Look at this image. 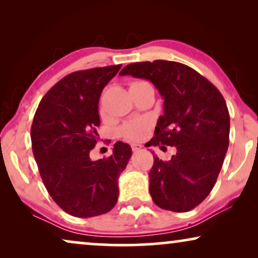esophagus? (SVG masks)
Listing matches in <instances>:
<instances>
[{"label":"esophagus","instance_id":"34e87169","mask_svg":"<svg viewBox=\"0 0 258 258\" xmlns=\"http://www.w3.org/2000/svg\"><path fill=\"white\" fill-rule=\"evenodd\" d=\"M143 148V146L142 144H139V143H133L132 144V149H133V151H139V150H141Z\"/></svg>","mask_w":258,"mask_h":258}]
</instances>
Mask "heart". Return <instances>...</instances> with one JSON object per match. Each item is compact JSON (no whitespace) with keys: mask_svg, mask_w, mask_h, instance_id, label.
Segmentation results:
<instances>
[{"mask_svg":"<svg viewBox=\"0 0 258 258\" xmlns=\"http://www.w3.org/2000/svg\"><path fill=\"white\" fill-rule=\"evenodd\" d=\"M147 130H148V123L146 121H143V119H137V121H132L126 123V124L122 128V133L126 139L136 141V140L142 139Z\"/></svg>","mask_w":258,"mask_h":258,"instance_id":"obj_1","label":"heart"}]
</instances>
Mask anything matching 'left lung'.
<instances>
[{"instance_id": "8db88e82", "label": "left lung", "mask_w": 258, "mask_h": 258, "mask_svg": "<svg viewBox=\"0 0 258 258\" xmlns=\"http://www.w3.org/2000/svg\"><path fill=\"white\" fill-rule=\"evenodd\" d=\"M119 75L150 81L163 98L150 146L176 147L170 161L154 155L149 191L156 206L185 213L213 190L229 146L230 117L223 96L196 70L178 62H136Z\"/></svg>"}]
</instances>
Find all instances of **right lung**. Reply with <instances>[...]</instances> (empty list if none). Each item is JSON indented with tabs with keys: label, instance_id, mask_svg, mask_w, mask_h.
Listing matches in <instances>:
<instances>
[{
	"label": "right lung",
	"instance_id": "add662e5",
	"mask_svg": "<svg viewBox=\"0 0 258 258\" xmlns=\"http://www.w3.org/2000/svg\"><path fill=\"white\" fill-rule=\"evenodd\" d=\"M122 64L69 74L42 98L30 136L35 161L49 195L75 217L105 214L118 199V177L132 157L129 144L116 142L112 155L91 161L100 126L98 101Z\"/></svg>",
	"mask_w": 258,
	"mask_h": 258
}]
</instances>
